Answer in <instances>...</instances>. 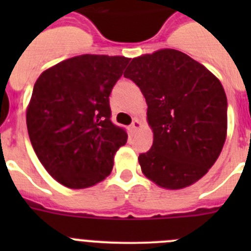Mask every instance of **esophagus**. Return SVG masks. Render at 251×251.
<instances>
[{
    "mask_svg": "<svg viewBox=\"0 0 251 251\" xmlns=\"http://www.w3.org/2000/svg\"><path fill=\"white\" fill-rule=\"evenodd\" d=\"M139 127H141V122H139L138 119H134V121L132 122V124H130V130H132V132H136Z\"/></svg>",
    "mask_w": 251,
    "mask_h": 251,
    "instance_id": "1",
    "label": "esophagus"
}]
</instances>
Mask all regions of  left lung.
<instances>
[{
  "label": "left lung",
  "instance_id": "8db88e82",
  "mask_svg": "<svg viewBox=\"0 0 251 251\" xmlns=\"http://www.w3.org/2000/svg\"><path fill=\"white\" fill-rule=\"evenodd\" d=\"M124 76L145 95L153 145L138 157L142 172L161 187L192 185L224 147L227 99L216 76L181 51L134 57Z\"/></svg>",
  "mask_w": 251,
  "mask_h": 251
}]
</instances>
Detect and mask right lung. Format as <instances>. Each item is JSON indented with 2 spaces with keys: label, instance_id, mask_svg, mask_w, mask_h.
<instances>
[{
  "label": "right lung",
  "instance_id": "obj_1",
  "mask_svg": "<svg viewBox=\"0 0 251 251\" xmlns=\"http://www.w3.org/2000/svg\"><path fill=\"white\" fill-rule=\"evenodd\" d=\"M129 60L80 55L45 70L35 83L26 113L28 137L61 185L90 187L112 172L128 134L110 119L109 95Z\"/></svg>",
  "mask_w": 251,
  "mask_h": 251
}]
</instances>
